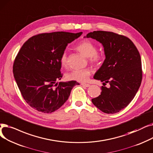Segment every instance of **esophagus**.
<instances>
[{"label": "esophagus", "instance_id": "obj_1", "mask_svg": "<svg viewBox=\"0 0 153 153\" xmlns=\"http://www.w3.org/2000/svg\"><path fill=\"white\" fill-rule=\"evenodd\" d=\"M83 86H85V87H89L90 86V85L87 84V83H82L81 84Z\"/></svg>", "mask_w": 153, "mask_h": 153}]
</instances>
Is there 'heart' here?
Masks as SVG:
<instances>
[{"instance_id": "obj_1", "label": "heart", "mask_w": 153, "mask_h": 153, "mask_svg": "<svg viewBox=\"0 0 153 153\" xmlns=\"http://www.w3.org/2000/svg\"><path fill=\"white\" fill-rule=\"evenodd\" d=\"M76 49L83 55L89 57L90 62L94 65L99 64L102 60L101 56L97 53V48L96 46L90 40H84L82 41L76 47ZM60 63L63 67H67L68 61L67 55L65 52L63 53L61 56ZM91 74V70L90 68L75 70L68 73L67 75V78L70 80L85 82L88 80Z\"/></svg>"}]
</instances>
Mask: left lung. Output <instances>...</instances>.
I'll return each mask as SVG.
<instances>
[{"label":"left lung","mask_w":153,"mask_h":153,"mask_svg":"<svg viewBox=\"0 0 153 153\" xmlns=\"http://www.w3.org/2000/svg\"><path fill=\"white\" fill-rule=\"evenodd\" d=\"M95 39L103 45L105 60L94 78L109 83L101 86L93 105L105 113H118L133 100L142 81L141 60L133 42L128 37L111 32L94 31L85 38Z\"/></svg>","instance_id":"left-lung-1"}]
</instances>
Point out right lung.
Returning <instances> with one entry per match:
<instances>
[{"mask_svg":"<svg viewBox=\"0 0 153 153\" xmlns=\"http://www.w3.org/2000/svg\"><path fill=\"white\" fill-rule=\"evenodd\" d=\"M76 33L55 32L35 35L26 41L16 57L13 74L26 102L38 111L51 113L68 99L76 81L56 83L62 77L60 58Z\"/></svg>","mask_w":153,"mask_h":153,"instance_id":"right-lung-1","label":"right lung"}]
</instances>
